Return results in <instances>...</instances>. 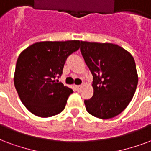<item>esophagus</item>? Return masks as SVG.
Here are the masks:
<instances>
[{
  "instance_id": "esophagus-1",
  "label": "esophagus",
  "mask_w": 151,
  "mask_h": 151,
  "mask_svg": "<svg viewBox=\"0 0 151 151\" xmlns=\"http://www.w3.org/2000/svg\"><path fill=\"white\" fill-rule=\"evenodd\" d=\"M76 90L79 91H80L81 88H82V85H76Z\"/></svg>"
}]
</instances>
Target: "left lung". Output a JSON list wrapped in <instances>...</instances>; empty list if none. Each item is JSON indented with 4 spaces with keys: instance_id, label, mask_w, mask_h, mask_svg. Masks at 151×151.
Returning <instances> with one entry per match:
<instances>
[{
    "instance_id": "8db88e82",
    "label": "left lung",
    "mask_w": 151,
    "mask_h": 151,
    "mask_svg": "<svg viewBox=\"0 0 151 151\" xmlns=\"http://www.w3.org/2000/svg\"><path fill=\"white\" fill-rule=\"evenodd\" d=\"M80 52L93 76L94 94L84 100L88 112L103 119L119 114L131 101L138 85L133 56L111 43L81 41Z\"/></svg>"
}]
</instances>
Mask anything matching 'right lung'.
Returning a JSON list of instances; mask_svg holds the SVG:
<instances>
[{
	"instance_id": "obj_1",
	"label": "right lung",
	"mask_w": 151,
	"mask_h": 151,
	"mask_svg": "<svg viewBox=\"0 0 151 151\" xmlns=\"http://www.w3.org/2000/svg\"><path fill=\"white\" fill-rule=\"evenodd\" d=\"M80 45V40L37 42L20 53L14 85L20 100L31 113L47 118L63 111L73 91L55 79L62 75L67 58Z\"/></svg>"
}]
</instances>
